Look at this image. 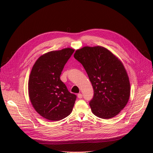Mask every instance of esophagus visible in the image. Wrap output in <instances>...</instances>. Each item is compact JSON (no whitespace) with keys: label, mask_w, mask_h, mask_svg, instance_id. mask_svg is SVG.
I'll use <instances>...</instances> for the list:
<instances>
[{"label":"esophagus","mask_w":153,"mask_h":153,"mask_svg":"<svg viewBox=\"0 0 153 153\" xmlns=\"http://www.w3.org/2000/svg\"><path fill=\"white\" fill-rule=\"evenodd\" d=\"M77 97H78L79 99H82V94H79L77 95Z\"/></svg>","instance_id":"esophagus-1"}]
</instances>
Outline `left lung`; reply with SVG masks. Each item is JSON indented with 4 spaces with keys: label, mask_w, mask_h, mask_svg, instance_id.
Returning a JSON list of instances; mask_svg holds the SVG:
<instances>
[{
    "label": "left lung",
    "mask_w": 153,
    "mask_h": 153,
    "mask_svg": "<svg viewBox=\"0 0 153 153\" xmlns=\"http://www.w3.org/2000/svg\"><path fill=\"white\" fill-rule=\"evenodd\" d=\"M74 57L84 66L94 89L89 105L92 113L109 119L117 115L127 104L130 83L122 62L107 48L84 46Z\"/></svg>",
    "instance_id": "8db88e82"
}]
</instances>
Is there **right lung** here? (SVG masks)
<instances>
[{
  "label": "right lung",
  "instance_id": "right-lung-1",
  "mask_svg": "<svg viewBox=\"0 0 153 153\" xmlns=\"http://www.w3.org/2000/svg\"><path fill=\"white\" fill-rule=\"evenodd\" d=\"M74 50L67 48L42 55L31 69L28 95L35 110L43 118L58 121L69 115L76 99L60 79L64 65Z\"/></svg>",
  "mask_w": 153,
  "mask_h": 153
}]
</instances>
